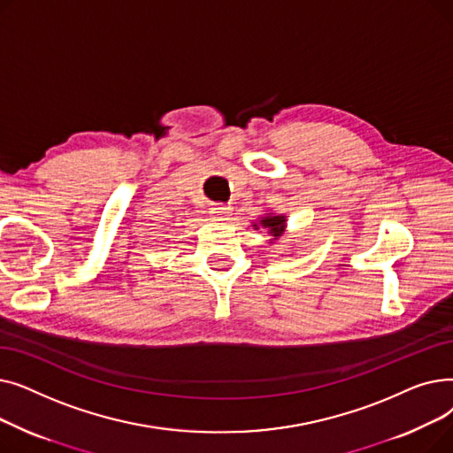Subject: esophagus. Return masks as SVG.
Wrapping results in <instances>:
<instances>
[{
	"label": "esophagus",
	"instance_id": "1",
	"mask_svg": "<svg viewBox=\"0 0 453 453\" xmlns=\"http://www.w3.org/2000/svg\"><path fill=\"white\" fill-rule=\"evenodd\" d=\"M229 214H231V209L226 205H212L209 209V217L212 222H226L229 219Z\"/></svg>",
	"mask_w": 453,
	"mask_h": 453
}]
</instances>
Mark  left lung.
Instances as JSON below:
<instances>
[{
  "mask_svg": "<svg viewBox=\"0 0 453 453\" xmlns=\"http://www.w3.org/2000/svg\"><path fill=\"white\" fill-rule=\"evenodd\" d=\"M253 227L255 229H258V227L266 229L268 236H272L268 244H273L275 241L280 239V236H284V233H287V214L265 212V217H260L258 222H253Z\"/></svg>",
  "mask_w": 453,
  "mask_h": 453,
  "instance_id": "1",
  "label": "left lung"
}]
</instances>
